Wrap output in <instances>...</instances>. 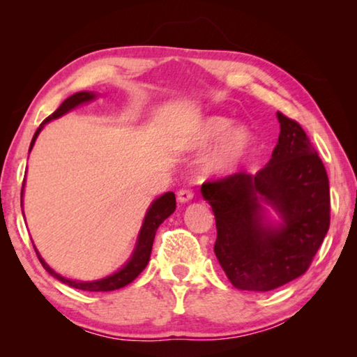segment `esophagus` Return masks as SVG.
Returning a JSON list of instances; mask_svg holds the SVG:
<instances>
[{"label": "esophagus", "instance_id": "esophagus-1", "mask_svg": "<svg viewBox=\"0 0 357 357\" xmlns=\"http://www.w3.org/2000/svg\"><path fill=\"white\" fill-rule=\"evenodd\" d=\"M192 198H193V192H192L190 189H181V190L178 192V200H179L181 203L190 202Z\"/></svg>", "mask_w": 357, "mask_h": 357}]
</instances>
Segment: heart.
<instances>
[{
  "mask_svg": "<svg viewBox=\"0 0 357 357\" xmlns=\"http://www.w3.org/2000/svg\"><path fill=\"white\" fill-rule=\"evenodd\" d=\"M231 124V119L223 116H213L203 124V129L198 135L200 143H211L223 137L220 144L206 162V170L209 173L223 174L236 170L250 153L253 144L252 132L244 126H236L229 130Z\"/></svg>",
  "mask_w": 357,
  "mask_h": 357,
  "instance_id": "1",
  "label": "heart"
}]
</instances>
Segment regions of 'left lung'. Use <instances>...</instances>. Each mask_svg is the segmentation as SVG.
I'll use <instances>...</instances> for the list:
<instances>
[{
  "label": "left lung",
  "instance_id": "8db88e82",
  "mask_svg": "<svg viewBox=\"0 0 357 357\" xmlns=\"http://www.w3.org/2000/svg\"><path fill=\"white\" fill-rule=\"evenodd\" d=\"M280 135L273 157L255 174L208 181L202 195L215 217V257L234 287L271 291L309 269L329 229V179L299 123L277 112ZM263 204L281 214L271 226Z\"/></svg>",
  "mask_w": 357,
  "mask_h": 357
}]
</instances>
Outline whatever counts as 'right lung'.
<instances>
[{
	"label": "right lung",
	"mask_w": 357,
	"mask_h": 357,
	"mask_svg": "<svg viewBox=\"0 0 357 357\" xmlns=\"http://www.w3.org/2000/svg\"><path fill=\"white\" fill-rule=\"evenodd\" d=\"M94 98H96L94 93L82 91V93L72 94L70 98L66 99L63 104L59 105V108L55 113H52L50 116L42 121V124L39 126V129L36 130V134L33 137L31 144H29V151L33 149L36 138H38L39 132L42 130V128H44L47 123H50L52 119L63 116V114L70 112L72 108H75L80 104H84V102L93 100ZM22 195H23V189H22ZM174 209H176V198H174L173 192H167V193H164V195H160L159 198H155L153 204L149 206L146 215H144L140 234H138V239H137L135 250H134V253H132L130 259L118 271V273L108 275V277H105V279L93 280V282H77V280L66 279V277L56 274L55 271H53L50 266H48L44 259L40 258L39 252L36 250V247H34V250H36V253H38L39 261L42 263V266H44L47 273L52 274L59 282L66 283V285L77 288V289H83V291H113V289H119L126 285H129V283L134 282L138 277V274H140L142 271L146 268L149 257H151V250H153V243H154L157 228H159L160 223L164 222L167 217H170L174 213Z\"/></svg>",
	"instance_id": "1"
}]
</instances>
